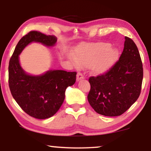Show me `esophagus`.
I'll return each instance as SVG.
<instances>
[{"label": "esophagus", "mask_w": 151, "mask_h": 151, "mask_svg": "<svg viewBox=\"0 0 151 151\" xmlns=\"http://www.w3.org/2000/svg\"><path fill=\"white\" fill-rule=\"evenodd\" d=\"M84 76L83 74H82L81 72H78V74H77V78H76V80H77V81H80V80H81L82 79H84Z\"/></svg>", "instance_id": "obj_1"}]
</instances>
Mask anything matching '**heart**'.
<instances>
[{"mask_svg": "<svg viewBox=\"0 0 151 151\" xmlns=\"http://www.w3.org/2000/svg\"><path fill=\"white\" fill-rule=\"evenodd\" d=\"M111 47V44L103 42L80 47L76 50V63L82 67H91L95 75L106 73L118 56L117 49Z\"/></svg>", "mask_w": 151, "mask_h": 151, "instance_id": "heart-1", "label": "heart"}]
</instances>
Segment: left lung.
<instances>
[{
  "label": "left lung",
  "mask_w": 151,
  "mask_h": 151,
  "mask_svg": "<svg viewBox=\"0 0 151 151\" xmlns=\"http://www.w3.org/2000/svg\"><path fill=\"white\" fill-rule=\"evenodd\" d=\"M142 80L143 67L139 51L133 40L126 36L123 51L115 65L105 73L88 79V102L99 114L119 116L139 98Z\"/></svg>",
  "instance_id": "8db88e82"
}]
</instances>
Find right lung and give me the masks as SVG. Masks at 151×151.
<instances>
[{
    "mask_svg": "<svg viewBox=\"0 0 151 151\" xmlns=\"http://www.w3.org/2000/svg\"><path fill=\"white\" fill-rule=\"evenodd\" d=\"M57 39L38 31H31L19 40L9 63V86L14 100L22 110L36 119H47L55 114L63 104L65 91L76 82V73L51 70L41 76L28 75L19 63L18 55L32 42L53 46Z\"/></svg>",
    "mask_w": 151,
    "mask_h": 151,
    "instance_id": "right-lung-1",
    "label": "right lung"
}]
</instances>
